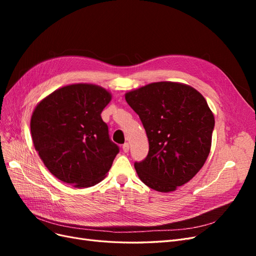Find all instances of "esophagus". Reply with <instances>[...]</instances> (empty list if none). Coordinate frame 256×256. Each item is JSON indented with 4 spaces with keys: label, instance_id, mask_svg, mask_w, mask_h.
<instances>
[{
    "label": "esophagus",
    "instance_id": "34e87169",
    "mask_svg": "<svg viewBox=\"0 0 256 256\" xmlns=\"http://www.w3.org/2000/svg\"><path fill=\"white\" fill-rule=\"evenodd\" d=\"M122 150L125 152H129V144H128V143L122 144Z\"/></svg>",
    "mask_w": 256,
    "mask_h": 256
}]
</instances>
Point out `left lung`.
<instances>
[{
	"label": "left lung",
	"mask_w": 256,
	"mask_h": 256,
	"mask_svg": "<svg viewBox=\"0 0 256 256\" xmlns=\"http://www.w3.org/2000/svg\"><path fill=\"white\" fill-rule=\"evenodd\" d=\"M148 138L146 158L136 162L140 180L159 192H171L196 175L212 146L214 118L196 88L156 82L126 92Z\"/></svg>",
	"instance_id": "left-lung-1"
}]
</instances>
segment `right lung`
Segmentation results:
<instances>
[{
  "instance_id": "1",
  "label": "right lung",
  "mask_w": 256,
  "mask_h": 256,
  "mask_svg": "<svg viewBox=\"0 0 256 256\" xmlns=\"http://www.w3.org/2000/svg\"><path fill=\"white\" fill-rule=\"evenodd\" d=\"M110 100L106 90L79 83L54 90L36 106L32 140L46 168L60 180L88 188L109 172L120 152L100 115Z\"/></svg>"
}]
</instances>
